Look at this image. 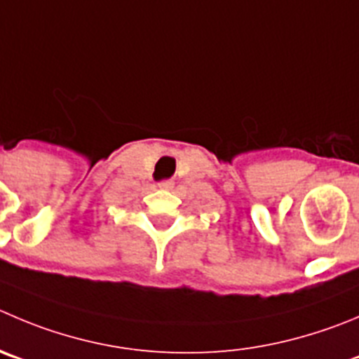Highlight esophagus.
<instances>
[{
	"mask_svg": "<svg viewBox=\"0 0 359 359\" xmlns=\"http://www.w3.org/2000/svg\"><path fill=\"white\" fill-rule=\"evenodd\" d=\"M158 187L163 190H170L174 187V183L172 182H162V183H158Z\"/></svg>",
	"mask_w": 359,
	"mask_h": 359,
	"instance_id": "obj_1",
	"label": "esophagus"
}]
</instances>
